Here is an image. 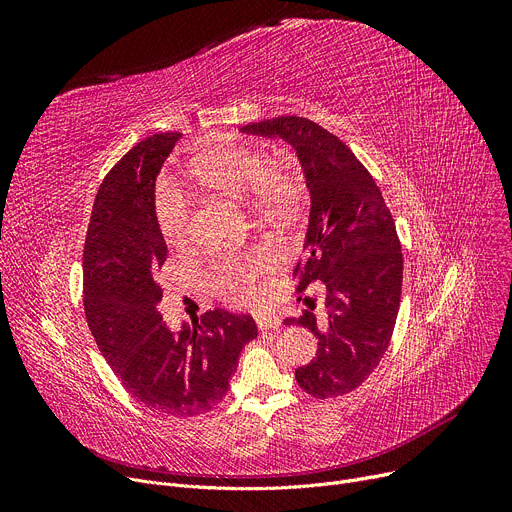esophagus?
<instances>
[{
    "instance_id": "esophagus-1",
    "label": "esophagus",
    "mask_w": 512,
    "mask_h": 512,
    "mask_svg": "<svg viewBox=\"0 0 512 512\" xmlns=\"http://www.w3.org/2000/svg\"><path fill=\"white\" fill-rule=\"evenodd\" d=\"M257 328L261 332L278 330L280 328V319L276 315H270V313H261V315H257Z\"/></svg>"
}]
</instances>
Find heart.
Wrapping results in <instances>:
<instances>
[{"label":"heart","instance_id":"obj_1","mask_svg":"<svg viewBox=\"0 0 512 512\" xmlns=\"http://www.w3.org/2000/svg\"><path fill=\"white\" fill-rule=\"evenodd\" d=\"M191 178L213 193L236 201H251L257 211L284 213L294 199L292 176L242 145L213 147L195 155L188 164ZM155 215L161 234L172 247H182L191 238V205L174 188L159 191ZM280 265V255L270 247H253L226 253L211 267V286L224 299L247 303L257 297V282Z\"/></svg>","mask_w":512,"mask_h":512}]
</instances>
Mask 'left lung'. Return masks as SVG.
I'll return each mask as SVG.
<instances>
[{
    "instance_id": "obj_1",
    "label": "left lung",
    "mask_w": 512,
    "mask_h": 512,
    "mask_svg": "<svg viewBox=\"0 0 512 512\" xmlns=\"http://www.w3.org/2000/svg\"><path fill=\"white\" fill-rule=\"evenodd\" d=\"M240 132L280 137L297 151L311 195L299 292L326 286V319L307 311L299 324L319 338L317 357L294 371L315 398L361 386L378 367L394 332L402 292V253L378 184L338 137L319 124L280 116Z\"/></svg>"
}]
</instances>
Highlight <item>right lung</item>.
<instances>
[{"label": "right lung", "instance_id": "add662e5", "mask_svg": "<svg viewBox=\"0 0 512 512\" xmlns=\"http://www.w3.org/2000/svg\"><path fill=\"white\" fill-rule=\"evenodd\" d=\"M180 132L153 134L105 176L87 230L85 315L103 359L124 388L153 411L193 417L226 396L240 351L257 326L251 315L213 309L180 330L157 311V270L168 245L155 215V180Z\"/></svg>", "mask_w": 512, "mask_h": 512}]
</instances>
